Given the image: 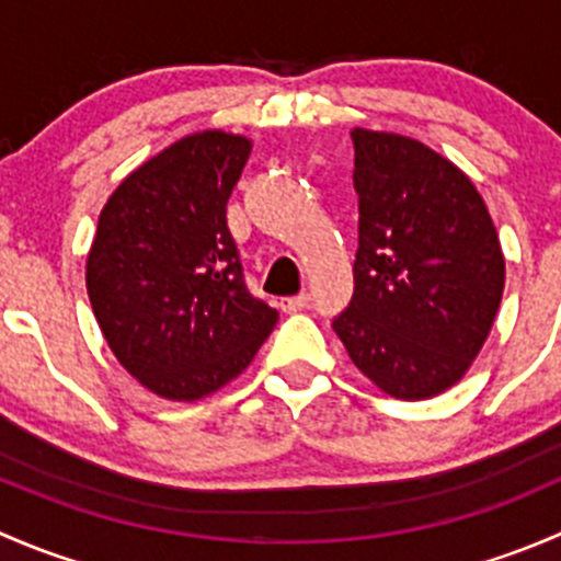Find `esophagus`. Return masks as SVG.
<instances>
[{
    "label": "esophagus",
    "mask_w": 561,
    "mask_h": 561,
    "mask_svg": "<svg viewBox=\"0 0 561 561\" xmlns=\"http://www.w3.org/2000/svg\"><path fill=\"white\" fill-rule=\"evenodd\" d=\"M309 301H312V298H309V293H301V296L282 298L279 307H282V312H301V309L309 307Z\"/></svg>",
    "instance_id": "obj_1"
}]
</instances>
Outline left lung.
<instances>
[{
    "mask_svg": "<svg viewBox=\"0 0 561 561\" xmlns=\"http://www.w3.org/2000/svg\"><path fill=\"white\" fill-rule=\"evenodd\" d=\"M355 296L333 320L360 375L404 401L454 388L489 339L505 254L485 201L432 146L355 127Z\"/></svg>",
    "mask_w": 561,
    "mask_h": 561,
    "instance_id": "left-lung-1",
    "label": "left lung"
}]
</instances>
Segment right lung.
I'll return each instance as SVG.
<instances>
[{
  "label": "right lung",
  "mask_w": 561,
  "mask_h": 561,
  "mask_svg": "<svg viewBox=\"0 0 561 561\" xmlns=\"http://www.w3.org/2000/svg\"><path fill=\"white\" fill-rule=\"evenodd\" d=\"M249 151L247 135H184L135 168L100 211L89 301L118 364L160 399L217 393L279 320L249 296L225 219Z\"/></svg>",
  "instance_id": "add662e5"
}]
</instances>
